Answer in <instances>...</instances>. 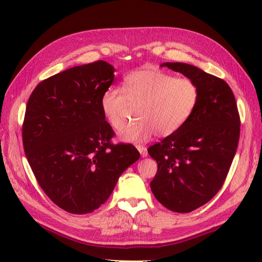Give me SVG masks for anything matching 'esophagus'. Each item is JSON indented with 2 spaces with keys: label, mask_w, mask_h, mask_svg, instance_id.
<instances>
[{
  "label": "esophagus",
  "mask_w": 262,
  "mask_h": 262,
  "mask_svg": "<svg viewBox=\"0 0 262 262\" xmlns=\"http://www.w3.org/2000/svg\"><path fill=\"white\" fill-rule=\"evenodd\" d=\"M136 148H137V150L139 151V153H141V156H142V157H146V156H147V148H146L145 146L137 145Z\"/></svg>",
  "instance_id": "obj_1"
}]
</instances>
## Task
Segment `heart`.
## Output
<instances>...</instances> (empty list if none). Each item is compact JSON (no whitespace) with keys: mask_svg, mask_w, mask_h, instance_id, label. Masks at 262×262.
<instances>
[{"mask_svg":"<svg viewBox=\"0 0 262 262\" xmlns=\"http://www.w3.org/2000/svg\"><path fill=\"white\" fill-rule=\"evenodd\" d=\"M200 91L191 79L176 78L155 68L132 72L124 79L123 90L109 88L102 94V115L113 128L121 129L132 107L139 108L141 123L120 134L125 143L147 142L156 134L167 137L191 118L198 106Z\"/></svg>","mask_w":262,"mask_h":262,"instance_id":"b5f03b06","label":"heart"}]
</instances>
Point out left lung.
Masks as SVG:
<instances>
[{
  "instance_id": "obj_1",
  "label": "left lung",
  "mask_w": 262,
  "mask_h": 262,
  "mask_svg": "<svg viewBox=\"0 0 262 262\" xmlns=\"http://www.w3.org/2000/svg\"><path fill=\"white\" fill-rule=\"evenodd\" d=\"M200 91L198 106L180 130L148 148L157 162L154 196L173 212L187 213L208 203L222 187L238 148L240 117L229 84L195 66L164 62Z\"/></svg>"
}]
</instances>
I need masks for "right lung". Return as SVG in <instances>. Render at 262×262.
<instances>
[{
	"label": "right lung",
	"mask_w": 262,
	"mask_h": 262,
	"mask_svg": "<svg viewBox=\"0 0 262 262\" xmlns=\"http://www.w3.org/2000/svg\"><path fill=\"white\" fill-rule=\"evenodd\" d=\"M106 61L77 66L41 81L27 105L23 147L32 172L59 208L86 214L107 201L138 161L130 144L113 145L100 98L114 81Z\"/></svg>",
	"instance_id": "right-lung-1"
}]
</instances>
